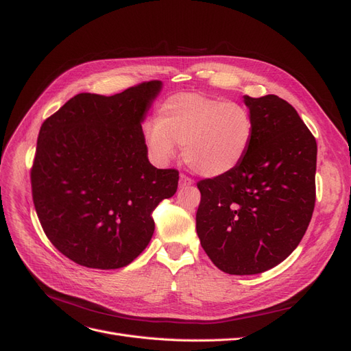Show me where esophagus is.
<instances>
[{"label": "esophagus", "instance_id": "1", "mask_svg": "<svg viewBox=\"0 0 351 351\" xmlns=\"http://www.w3.org/2000/svg\"><path fill=\"white\" fill-rule=\"evenodd\" d=\"M192 184H193L192 178H189V177L184 176V174L180 176V183H178L180 187H187V186H192Z\"/></svg>", "mask_w": 351, "mask_h": 351}]
</instances>
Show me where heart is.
Instances as JSON below:
<instances>
[{
	"instance_id": "heart-1",
	"label": "heart",
	"mask_w": 351,
	"mask_h": 351,
	"mask_svg": "<svg viewBox=\"0 0 351 351\" xmlns=\"http://www.w3.org/2000/svg\"><path fill=\"white\" fill-rule=\"evenodd\" d=\"M147 149L167 164L183 146V158L195 173L219 177L234 171L254 139V119L244 104L202 93H176L143 125Z\"/></svg>"
}]
</instances>
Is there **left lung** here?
<instances>
[{
	"instance_id": "left-lung-1",
	"label": "left lung",
	"mask_w": 351,
	"mask_h": 351,
	"mask_svg": "<svg viewBox=\"0 0 351 351\" xmlns=\"http://www.w3.org/2000/svg\"><path fill=\"white\" fill-rule=\"evenodd\" d=\"M254 139L226 176L200 180L196 231L215 267L253 275L277 267L299 246L312 219L316 186L313 134L277 95L244 97Z\"/></svg>"
}]
</instances>
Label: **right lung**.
I'll return each mask as SVG.
<instances>
[{
    "mask_svg": "<svg viewBox=\"0 0 351 351\" xmlns=\"http://www.w3.org/2000/svg\"><path fill=\"white\" fill-rule=\"evenodd\" d=\"M161 86L79 93L40 125L32 197L49 241L82 267L133 262L152 239L154 209L177 192L178 171L149 162L142 132Z\"/></svg>",
    "mask_w": 351,
    "mask_h": 351,
    "instance_id": "add662e5",
    "label": "right lung"
}]
</instances>
